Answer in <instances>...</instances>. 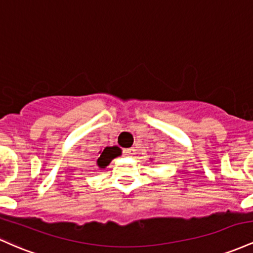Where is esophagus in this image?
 Masks as SVG:
<instances>
[{
  "mask_svg": "<svg viewBox=\"0 0 253 253\" xmlns=\"http://www.w3.org/2000/svg\"><path fill=\"white\" fill-rule=\"evenodd\" d=\"M124 154L127 155V157H132V155L136 154V149H135V148L124 149Z\"/></svg>",
  "mask_w": 253,
  "mask_h": 253,
  "instance_id": "1",
  "label": "esophagus"
}]
</instances>
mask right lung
<instances>
[{"instance_id": "obj_1", "label": "right lung", "mask_w": 253, "mask_h": 253, "mask_svg": "<svg viewBox=\"0 0 253 253\" xmlns=\"http://www.w3.org/2000/svg\"><path fill=\"white\" fill-rule=\"evenodd\" d=\"M119 149L117 147H107L106 149H104V152L101 153L100 158L98 159V165L99 167L104 169L105 166H107L110 163H111L112 159H115L116 157L119 155Z\"/></svg>"}]
</instances>
